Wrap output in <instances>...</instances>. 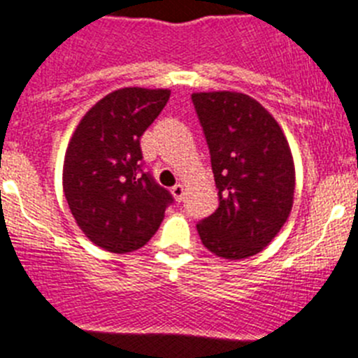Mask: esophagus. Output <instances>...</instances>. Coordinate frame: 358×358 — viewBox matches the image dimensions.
I'll return each mask as SVG.
<instances>
[{
  "label": "esophagus",
  "instance_id": "esophagus-1",
  "mask_svg": "<svg viewBox=\"0 0 358 358\" xmlns=\"http://www.w3.org/2000/svg\"><path fill=\"white\" fill-rule=\"evenodd\" d=\"M171 194L176 201H182L183 196H185V187H183L182 183H176V185L171 189Z\"/></svg>",
  "mask_w": 358,
  "mask_h": 358
}]
</instances>
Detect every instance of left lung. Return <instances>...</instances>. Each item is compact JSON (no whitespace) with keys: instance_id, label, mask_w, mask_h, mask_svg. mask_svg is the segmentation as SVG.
Listing matches in <instances>:
<instances>
[{"instance_id":"left-lung-1","label":"left lung","mask_w":358,"mask_h":358,"mask_svg":"<svg viewBox=\"0 0 358 358\" xmlns=\"http://www.w3.org/2000/svg\"><path fill=\"white\" fill-rule=\"evenodd\" d=\"M210 150L219 207L196 224L203 246L228 260L253 257L276 237L294 201V160L282 128L243 92L192 94Z\"/></svg>"}]
</instances>
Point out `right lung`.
<instances>
[{
  "label": "right lung",
  "mask_w": 358,
  "mask_h": 358,
  "mask_svg": "<svg viewBox=\"0 0 358 358\" xmlns=\"http://www.w3.org/2000/svg\"><path fill=\"white\" fill-rule=\"evenodd\" d=\"M171 96L169 89L124 87L82 117L64 159V194L80 230L112 253L143 248L173 196L143 169L141 137Z\"/></svg>",
  "instance_id": "obj_1"
}]
</instances>
